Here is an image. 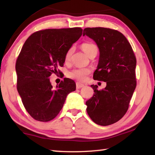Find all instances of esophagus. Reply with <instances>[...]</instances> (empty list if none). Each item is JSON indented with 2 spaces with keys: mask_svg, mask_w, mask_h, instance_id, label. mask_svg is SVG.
<instances>
[{
  "mask_svg": "<svg viewBox=\"0 0 155 155\" xmlns=\"http://www.w3.org/2000/svg\"><path fill=\"white\" fill-rule=\"evenodd\" d=\"M83 86H84L83 84L80 83H77V84H76V87H77V89H80L81 87H83Z\"/></svg>",
  "mask_w": 155,
  "mask_h": 155,
  "instance_id": "esophagus-1",
  "label": "esophagus"
}]
</instances>
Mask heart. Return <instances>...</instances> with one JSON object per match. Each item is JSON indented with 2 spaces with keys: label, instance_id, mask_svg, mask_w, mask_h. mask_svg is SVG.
Listing matches in <instances>:
<instances>
[{
  "label": "heart",
  "instance_id": "heart-1",
  "mask_svg": "<svg viewBox=\"0 0 155 155\" xmlns=\"http://www.w3.org/2000/svg\"><path fill=\"white\" fill-rule=\"evenodd\" d=\"M81 48L83 51L85 52V53L87 54L88 57H90L91 54L94 52H98V48L93 43H84L81 45ZM73 52V48H70L68 50V52L65 54V60L66 61H68L71 57V55ZM91 70L90 68H77V69L72 70L68 73L69 77L77 79L78 81H83L87 77V76L90 74Z\"/></svg>",
  "mask_w": 155,
  "mask_h": 155
}]
</instances>
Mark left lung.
I'll use <instances>...</instances> for the list:
<instances>
[{
    "label": "left lung",
    "instance_id": "left-lung-1",
    "mask_svg": "<svg viewBox=\"0 0 155 155\" xmlns=\"http://www.w3.org/2000/svg\"><path fill=\"white\" fill-rule=\"evenodd\" d=\"M87 35L96 43L100 56L94 80L107 83L98 90L91 85L94 95L86 102L87 112L97 124L108 126L122 118L127 113L136 87V58L130 43L119 31L108 28H85Z\"/></svg>",
    "mask_w": 155,
    "mask_h": 155
}]
</instances>
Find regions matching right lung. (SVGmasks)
Segmentation results:
<instances>
[{
	"label": "right lung",
	"instance_id": "right-lung-1",
	"mask_svg": "<svg viewBox=\"0 0 155 155\" xmlns=\"http://www.w3.org/2000/svg\"><path fill=\"white\" fill-rule=\"evenodd\" d=\"M82 33L79 27L39 31L23 45L15 64L17 90L26 110L38 121L54 119L68 94L75 91L73 80L64 78L53 89L49 77L64 66L65 54Z\"/></svg>",
	"mask_w": 155,
	"mask_h": 155
}]
</instances>
